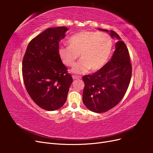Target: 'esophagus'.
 Wrapping results in <instances>:
<instances>
[{
  "instance_id": "34e87169",
  "label": "esophagus",
  "mask_w": 153,
  "mask_h": 153,
  "mask_svg": "<svg viewBox=\"0 0 153 153\" xmlns=\"http://www.w3.org/2000/svg\"><path fill=\"white\" fill-rule=\"evenodd\" d=\"M72 77H73V78L74 80H76V79H80V78H81V77H80V76H78V75H72Z\"/></svg>"
}]
</instances>
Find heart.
<instances>
[{"label": "heart", "mask_w": 153, "mask_h": 153, "mask_svg": "<svg viewBox=\"0 0 153 153\" xmlns=\"http://www.w3.org/2000/svg\"><path fill=\"white\" fill-rule=\"evenodd\" d=\"M68 43V47L59 48L60 57L65 65L71 67L80 54L81 59L72 69L77 74L87 73L90 69L99 70L108 61L113 46L108 34L93 31H81L74 34Z\"/></svg>", "instance_id": "obj_1"}]
</instances>
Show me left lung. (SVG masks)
Wrapping results in <instances>:
<instances>
[{
	"label": "left lung",
	"mask_w": 153,
	"mask_h": 153,
	"mask_svg": "<svg viewBox=\"0 0 153 153\" xmlns=\"http://www.w3.org/2000/svg\"><path fill=\"white\" fill-rule=\"evenodd\" d=\"M110 35L119 40L110 61L98 71L82 78L85 84L83 102L96 113L105 112L116 106L126 94L131 77L132 66L127 47L116 32L110 30Z\"/></svg>",
	"instance_id": "left-lung-1"
}]
</instances>
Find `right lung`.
<instances>
[{
  "label": "right lung",
  "mask_w": 153,
  "mask_h": 153,
  "mask_svg": "<svg viewBox=\"0 0 153 153\" xmlns=\"http://www.w3.org/2000/svg\"><path fill=\"white\" fill-rule=\"evenodd\" d=\"M68 30L65 27L45 30L30 41L23 59L26 90L36 105L47 111L62 107L73 82L59 53V43Z\"/></svg>",
  "instance_id": "right-lung-1"
}]
</instances>
